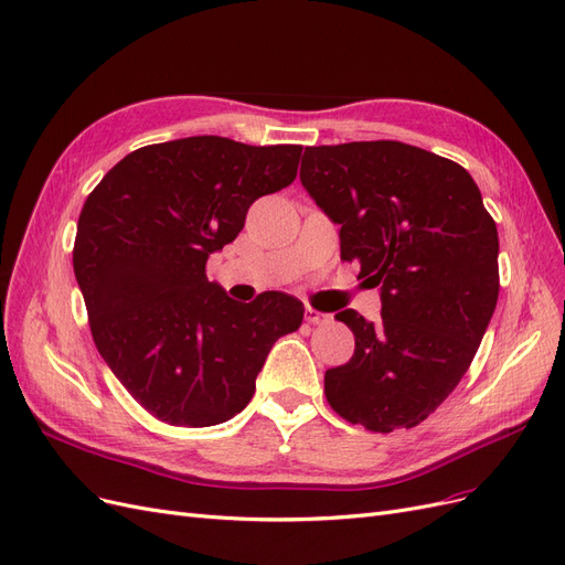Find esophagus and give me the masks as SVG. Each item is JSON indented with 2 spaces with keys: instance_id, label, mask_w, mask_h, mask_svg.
Returning a JSON list of instances; mask_svg holds the SVG:
<instances>
[{
  "instance_id": "esophagus-1",
  "label": "esophagus",
  "mask_w": 565,
  "mask_h": 565,
  "mask_svg": "<svg viewBox=\"0 0 565 565\" xmlns=\"http://www.w3.org/2000/svg\"><path fill=\"white\" fill-rule=\"evenodd\" d=\"M305 321L307 323H315V326H321V323H329L331 321V315H323V312H317V309L307 307L305 309Z\"/></svg>"
}]
</instances>
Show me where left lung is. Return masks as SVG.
Here are the masks:
<instances>
[{"label": "left lung", "mask_w": 565, "mask_h": 565, "mask_svg": "<svg viewBox=\"0 0 565 565\" xmlns=\"http://www.w3.org/2000/svg\"><path fill=\"white\" fill-rule=\"evenodd\" d=\"M300 183L382 302L377 321L335 315L356 348L326 371V398L371 431L415 427L458 387L495 312L493 217L460 163L396 140L305 148Z\"/></svg>", "instance_id": "left-lung-1"}]
</instances>
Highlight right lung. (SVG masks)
Returning a JSON list of instances; mask_svg holds the SVG:
<instances>
[{
    "mask_svg": "<svg viewBox=\"0 0 565 565\" xmlns=\"http://www.w3.org/2000/svg\"><path fill=\"white\" fill-rule=\"evenodd\" d=\"M300 152L180 138L124 157L88 194L72 265L90 333L159 420L211 427L242 413L271 344L302 323L294 296L269 290L236 302L204 271L258 196L294 183Z\"/></svg>",
    "mask_w": 565,
    "mask_h": 565,
    "instance_id": "right-lung-1",
    "label": "right lung"
}]
</instances>
